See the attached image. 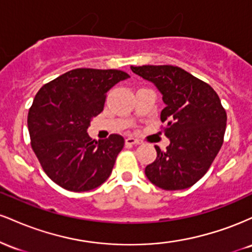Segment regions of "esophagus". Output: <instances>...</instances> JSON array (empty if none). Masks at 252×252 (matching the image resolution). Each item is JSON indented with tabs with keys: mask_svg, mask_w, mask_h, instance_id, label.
Returning a JSON list of instances; mask_svg holds the SVG:
<instances>
[{
	"mask_svg": "<svg viewBox=\"0 0 252 252\" xmlns=\"http://www.w3.org/2000/svg\"><path fill=\"white\" fill-rule=\"evenodd\" d=\"M140 143H141L140 140H137V138H135V137H131V136L126 138V144H128V146H132V144H140Z\"/></svg>",
	"mask_w": 252,
	"mask_h": 252,
	"instance_id": "34e87169",
	"label": "esophagus"
}]
</instances>
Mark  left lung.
Listing matches in <instances>:
<instances>
[{"label":"left lung","instance_id":"8db88e82","mask_svg":"<svg viewBox=\"0 0 252 252\" xmlns=\"http://www.w3.org/2000/svg\"><path fill=\"white\" fill-rule=\"evenodd\" d=\"M131 71L152 82L162 94L169 146H155L156 160L146 167L148 180L166 190L185 189L199 181L221 148L226 112L209 84L172 65L131 66Z\"/></svg>","mask_w":252,"mask_h":252}]
</instances>
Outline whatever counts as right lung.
I'll use <instances>...</instances> for the list:
<instances>
[{"label":"right lung","instance_id":"right-lung-1","mask_svg":"<svg viewBox=\"0 0 252 252\" xmlns=\"http://www.w3.org/2000/svg\"><path fill=\"white\" fill-rule=\"evenodd\" d=\"M130 76L120 70L76 68L43 85L28 112L31 144L52 181L72 192L100 186L124 146L121 135L94 141L92 118L103 111L106 92Z\"/></svg>","mask_w":252,"mask_h":252}]
</instances>
